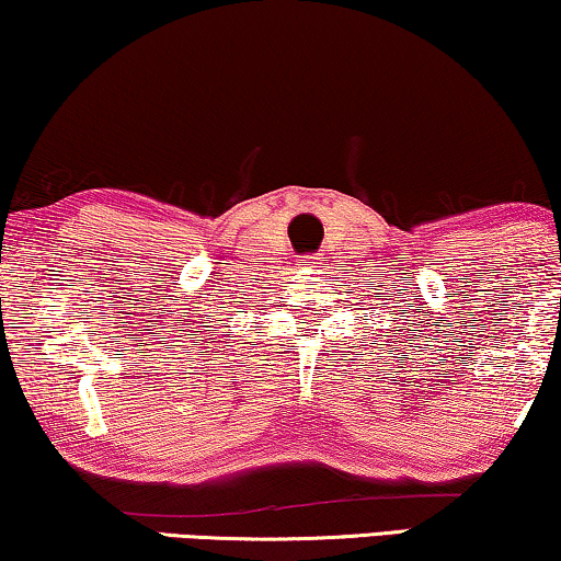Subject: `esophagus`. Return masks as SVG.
Segmentation results:
<instances>
[{"label": "esophagus", "mask_w": 561, "mask_h": 561, "mask_svg": "<svg viewBox=\"0 0 561 561\" xmlns=\"http://www.w3.org/2000/svg\"><path fill=\"white\" fill-rule=\"evenodd\" d=\"M320 259L318 256H302L299 259V270H318Z\"/></svg>", "instance_id": "esophagus-1"}]
</instances>
